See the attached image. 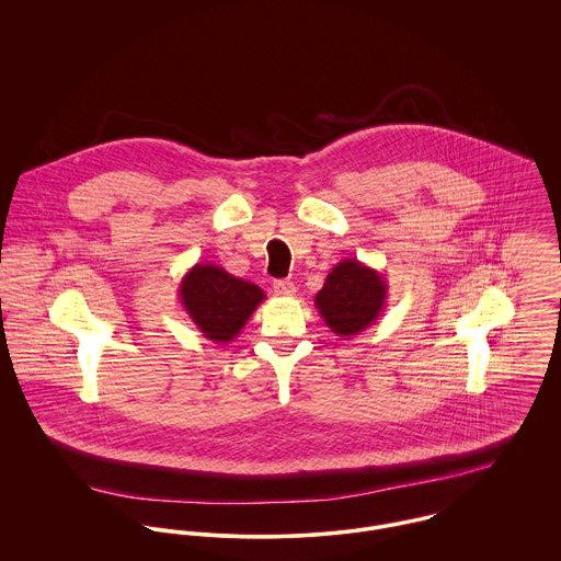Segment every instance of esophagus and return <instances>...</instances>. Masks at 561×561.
<instances>
[{"label": "esophagus", "instance_id": "obj_1", "mask_svg": "<svg viewBox=\"0 0 561 561\" xmlns=\"http://www.w3.org/2000/svg\"><path fill=\"white\" fill-rule=\"evenodd\" d=\"M274 294L276 296H294L296 285L291 280H274Z\"/></svg>", "mask_w": 561, "mask_h": 561}]
</instances>
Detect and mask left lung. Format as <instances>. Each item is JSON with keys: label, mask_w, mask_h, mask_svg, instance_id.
I'll return each mask as SVG.
<instances>
[{"label": "left lung", "mask_w": 561, "mask_h": 561, "mask_svg": "<svg viewBox=\"0 0 561 561\" xmlns=\"http://www.w3.org/2000/svg\"><path fill=\"white\" fill-rule=\"evenodd\" d=\"M387 291V278L378 270L358 259H345L325 276L316 307L334 334L352 336L380 318Z\"/></svg>", "instance_id": "8db88e82"}]
</instances>
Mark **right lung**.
Returning a JSON list of instances; mask_svg holds the SVG:
<instances>
[{
  "label": "right lung",
  "instance_id": "add662e5",
  "mask_svg": "<svg viewBox=\"0 0 561 561\" xmlns=\"http://www.w3.org/2000/svg\"><path fill=\"white\" fill-rule=\"evenodd\" d=\"M263 300L261 287L214 263H196L179 285L185 313L205 339L216 343L233 341Z\"/></svg>",
  "mask_w": 561,
  "mask_h": 561
}]
</instances>
